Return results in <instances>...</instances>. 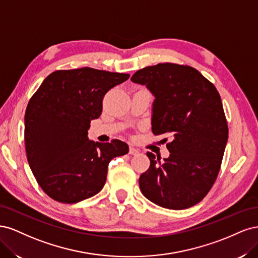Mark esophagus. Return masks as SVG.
<instances>
[{
  "label": "esophagus",
  "instance_id": "1",
  "mask_svg": "<svg viewBox=\"0 0 258 258\" xmlns=\"http://www.w3.org/2000/svg\"><path fill=\"white\" fill-rule=\"evenodd\" d=\"M129 154L130 155H138L139 151L137 150V148H135V147H130L129 148Z\"/></svg>",
  "mask_w": 258,
  "mask_h": 258
}]
</instances>
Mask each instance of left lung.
I'll return each instance as SVG.
<instances>
[{"label":"left lung","instance_id":"1","mask_svg":"<svg viewBox=\"0 0 258 258\" xmlns=\"http://www.w3.org/2000/svg\"><path fill=\"white\" fill-rule=\"evenodd\" d=\"M131 81L155 96L153 134L171 138L168 158L147 152L151 166L139 178L140 189L166 209L197 205L212 188L228 140L220 93L196 69L169 62L139 70Z\"/></svg>","mask_w":258,"mask_h":258}]
</instances>
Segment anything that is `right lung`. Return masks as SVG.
<instances>
[{
	"mask_svg": "<svg viewBox=\"0 0 258 258\" xmlns=\"http://www.w3.org/2000/svg\"><path fill=\"white\" fill-rule=\"evenodd\" d=\"M129 74L82 68L49 74L30 99L25 115L29 166L46 195L62 204L95 196L106 181L107 167L128 145L89 141L90 121L102 113L105 93Z\"/></svg>",
	"mask_w": 258,
	"mask_h": 258,
	"instance_id": "obj_1",
	"label": "right lung"
}]
</instances>
